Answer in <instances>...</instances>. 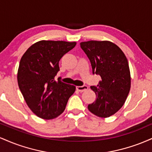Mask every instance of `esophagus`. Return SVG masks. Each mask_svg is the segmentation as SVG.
I'll return each instance as SVG.
<instances>
[{"instance_id":"1","label":"esophagus","mask_w":152,"mask_h":152,"mask_svg":"<svg viewBox=\"0 0 152 152\" xmlns=\"http://www.w3.org/2000/svg\"><path fill=\"white\" fill-rule=\"evenodd\" d=\"M76 90L80 92H83L85 91L88 90V86H76Z\"/></svg>"}]
</instances>
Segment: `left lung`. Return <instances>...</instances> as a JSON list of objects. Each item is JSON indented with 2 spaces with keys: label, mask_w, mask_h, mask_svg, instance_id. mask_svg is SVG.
<instances>
[{
  "label": "left lung",
  "mask_w": 152,
  "mask_h": 152,
  "mask_svg": "<svg viewBox=\"0 0 152 152\" xmlns=\"http://www.w3.org/2000/svg\"><path fill=\"white\" fill-rule=\"evenodd\" d=\"M91 62L93 74L99 75L95 102L88 104L92 114L102 118L114 115L122 107L131 88L128 60L121 48L109 41H89L80 43Z\"/></svg>",
  "instance_id": "8db88e82"
}]
</instances>
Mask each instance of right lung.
Here are the masks:
<instances>
[{"label":"right lung","instance_id":"add662e5","mask_svg":"<svg viewBox=\"0 0 152 152\" xmlns=\"http://www.w3.org/2000/svg\"><path fill=\"white\" fill-rule=\"evenodd\" d=\"M76 42L40 41L29 47L21 57L17 79L28 106L38 117L53 119L66 109L76 86L63 83L55 76L59 61L74 48Z\"/></svg>","mask_w":152,"mask_h":152}]
</instances>
